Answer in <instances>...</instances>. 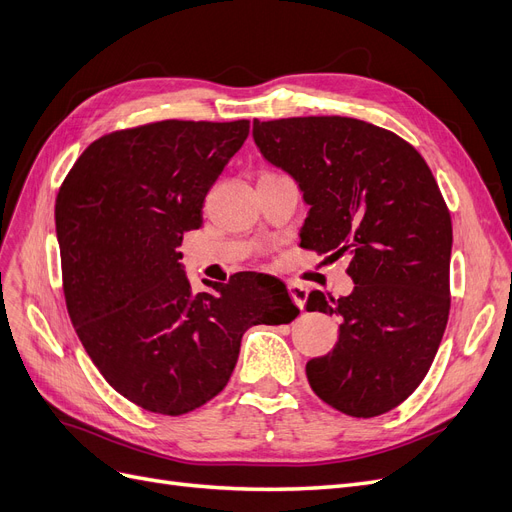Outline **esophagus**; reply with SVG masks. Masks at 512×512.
<instances>
[{
	"mask_svg": "<svg viewBox=\"0 0 512 512\" xmlns=\"http://www.w3.org/2000/svg\"><path fill=\"white\" fill-rule=\"evenodd\" d=\"M289 293H291L293 301L297 304V308L304 310V306H306V299H308V289H306L304 285H299V282L291 280V282H289Z\"/></svg>",
	"mask_w": 512,
	"mask_h": 512,
	"instance_id": "obj_1",
	"label": "esophagus"
}]
</instances>
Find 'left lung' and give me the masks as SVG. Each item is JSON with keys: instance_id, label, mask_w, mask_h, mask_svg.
<instances>
[{"instance_id": "8db88e82", "label": "left lung", "mask_w": 512, "mask_h": 512, "mask_svg": "<svg viewBox=\"0 0 512 512\" xmlns=\"http://www.w3.org/2000/svg\"><path fill=\"white\" fill-rule=\"evenodd\" d=\"M253 137L310 204L301 246L350 257L348 297L308 295V312L342 316L308 382L352 418L388 413L422 384L449 318L451 217L432 170L411 143L356 118L253 120Z\"/></svg>"}]
</instances>
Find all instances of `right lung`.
Segmentation results:
<instances>
[{
  "mask_svg": "<svg viewBox=\"0 0 512 512\" xmlns=\"http://www.w3.org/2000/svg\"><path fill=\"white\" fill-rule=\"evenodd\" d=\"M249 120H162L113 130L75 160L56 194L63 295L92 363L137 407L183 415L217 396L242 333L299 314L272 276L240 272L192 293L179 246Z\"/></svg>",
  "mask_w": 512,
  "mask_h": 512,
  "instance_id": "add662e5",
  "label": "right lung"
}]
</instances>
